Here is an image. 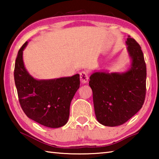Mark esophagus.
Masks as SVG:
<instances>
[{"instance_id": "1", "label": "esophagus", "mask_w": 159, "mask_h": 159, "mask_svg": "<svg viewBox=\"0 0 159 159\" xmlns=\"http://www.w3.org/2000/svg\"><path fill=\"white\" fill-rule=\"evenodd\" d=\"M80 82L82 83V84H85L88 82V79H89V76L87 72L82 71L80 73Z\"/></svg>"}]
</instances>
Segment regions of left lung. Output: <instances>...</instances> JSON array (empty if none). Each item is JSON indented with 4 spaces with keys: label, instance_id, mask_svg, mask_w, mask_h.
<instances>
[{
    "label": "left lung",
    "instance_id": "left-lung-1",
    "mask_svg": "<svg viewBox=\"0 0 159 159\" xmlns=\"http://www.w3.org/2000/svg\"><path fill=\"white\" fill-rule=\"evenodd\" d=\"M125 43L131 60L127 71H94L90 76L97 120L105 126L123 124L139 111L144 102L147 68L143 52L130 36Z\"/></svg>",
    "mask_w": 159,
    "mask_h": 159
}]
</instances>
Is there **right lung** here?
<instances>
[{
  "instance_id": "right-lung-1",
  "label": "right lung",
  "mask_w": 159,
  "mask_h": 159,
  "mask_svg": "<svg viewBox=\"0 0 159 159\" xmlns=\"http://www.w3.org/2000/svg\"><path fill=\"white\" fill-rule=\"evenodd\" d=\"M26 41L16 58L14 78L21 109L34 121L48 128L66 124L71 102L80 87V75L60 79L38 80L29 74L23 61Z\"/></svg>"
}]
</instances>
